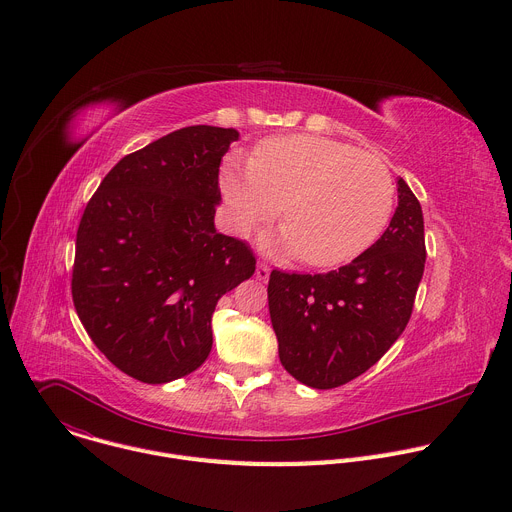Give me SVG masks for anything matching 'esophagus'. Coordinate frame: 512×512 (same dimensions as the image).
<instances>
[{
	"mask_svg": "<svg viewBox=\"0 0 512 512\" xmlns=\"http://www.w3.org/2000/svg\"><path fill=\"white\" fill-rule=\"evenodd\" d=\"M269 273H271L269 265H267V263H259V265H257V271H255V277H257L259 281H267V279H269Z\"/></svg>",
	"mask_w": 512,
	"mask_h": 512,
	"instance_id": "34e87169",
	"label": "esophagus"
}]
</instances>
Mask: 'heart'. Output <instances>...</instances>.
Returning a JSON list of instances; mask_svg holds the SVG:
<instances>
[{"label": "heart", "mask_w": 512, "mask_h": 512, "mask_svg": "<svg viewBox=\"0 0 512 512\" xmlns=\"http://www.w3.org/2000/svg\"><path fill=\"white\" fill-rule=\"evenodd\" d=\"M218 188L237 235L269 223L281 208L283 235L273 249L318 269L367 251L395 206V182L383 160L320 135L269 137L251 160L231 156Z\"/></svg>", "instance_id": "obj_1"}]
</instances>
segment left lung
<instances>
[{
	"label": "left lung",
	"instance_id": "obj_1",
	"mask_svg": "<svg viewBox=\"0 0 512 512\" xmlns=\"http://www.w3.org/2000/svg\"><path fill=\"white\" fill-rule=\"evenodd\" d=\"M399 204L381 239L348 265L300 275L271 271L267 300L283 369L312 389L340 387L405 330L425 267L421 204L397 178Z\"/></svg>",
	"mask_w": 512,
	"mask_h": 512
}]
</instances>
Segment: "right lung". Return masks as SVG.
<instances>
[{
  "label": "right lung",
  "instance_id": "1",
  "mask_svg": "<svg viewBox=\"0 0 512 512\" xmlns=\"http://www.w3.org/2000/svg\"><path fill=\"white\" fill-rule=\"evenodd\" d=\"M239 131L192 125L125 156L77 231L72 302L125 375L162 385L212 348V314L255 273L247 243L216 233L218 168Z\"/></svg>",
  "mask_w": 512,
  "mask_h": 512
}]
</instances>
